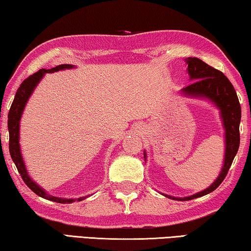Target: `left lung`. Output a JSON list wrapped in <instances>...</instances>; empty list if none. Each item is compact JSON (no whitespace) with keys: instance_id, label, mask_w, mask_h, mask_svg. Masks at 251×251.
Wrapping results in <instances>:
<instances>
[{"instance_id":"1","label":"left lung","mask_w":251,"mask_h":251,"mask_svg":"<svg viewBox=\"0 0 251 251\" xmlns=\"http://www.w3.org/2000/svg\"><path fill=\"white\" fill-rule=\"evenodd\" d=\"M184 62L188 64L189 75L194 82L183 88L182 92L189 96L208 98L218 105L226 129V154L223 170L219 176L206 190L198 192L194 196L186 197V198H172V197L166 196L168 198L180 201L191 200L210 194L224 181L239 149V123L241 119V108L236 90L223 72L204 63L198 57H187L184 59Z\"/></svg>"}]
</instances>
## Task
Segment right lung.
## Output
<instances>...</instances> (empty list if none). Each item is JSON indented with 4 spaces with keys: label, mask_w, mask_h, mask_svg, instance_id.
I'll use <instances>...</instances> for the list:
<instances>
[{
    "label": "right lung",
    "mask_w": 251,
    "mask_h": 251,
    "mask_svg": "<svg viewBox=\"0 0 251 251\" xmlns=\"http://www.w3.org/2000/svg\"><path fill=\"white\" fill-rule=\"evenodd\" d=\"M72 65L70 64H61L57 65L55 68H52L50 70H45V69H41L38 72L33 73L28 77H26L24 80L21 85H20L18 91H16V94L14 97V100L12 102V105L9 111V120H7V128H9V134H10V139H9V149H10V154L11 158L13 160V162L15 163L16 169H18L19 174L21 175L22 179L24 183L31 189V190L34 192L42 198L47 199V200H51L54 201V202H59V203H71L73 202V199H62V198H56V197L53 196H49L45 194V191L43 189H41L38 184L34 183L31 180L30 176H27V172L25 169V166H24L22 155H21V151H20V145H19V126H20V119H21L22 112L24 106L26 104L27 99L30 98L31 93L34 90L35 85L39 83V81L41 80V77L44 75V73H50V72H55L59 71V70H63V69H71ZM85 199V197H82V198L76 199V201H81Z\"/></svg>",
    "instance_id": "1"
}]
</instances>
